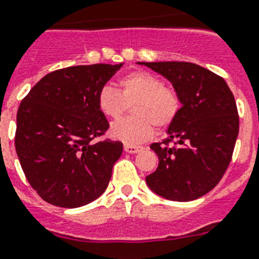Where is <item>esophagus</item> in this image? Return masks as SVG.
Segmentation results:
<instances>
[{
    "label": "esophagus",
    "mask_w": 259,
    "mask_h": 259,
    "mask_svg": "<svg viewBox=\"0 0 259 259\" xmlns=\"http://www.w3.org/2000/svg\"><path fill=\"white\" fill-rule=\"evenodd\" d=\"M123 149H125L126 153L136 154V153H138V151H141V150H142V147H141V146H134V145H129V143H126L125 146H123Z\"/></svg>",
    "instance_id": "34e87169"
}]
</instances>
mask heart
<instances>
[{
    "label": "heart",
    "instance_id": "b5f03b06",
    "mask_svg": "<svg viewBox=\"0 0 259 259\" xmlns=\"http://www.w3.org/2000/svg\"><path fill=\"white\" fill-rule=\"evenodd\" d=\"M119 91L104 85L97 93V106L108 118H118L132 104V116L113 123L110 134L125 143H140L149 140L158 129H167L182 109L178 89L166 85L159 76L147 71H134L118 80Z\"/></svg>",
    "mask_w": 259,
    "mask_h": 259
}]
</instances>
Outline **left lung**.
<instances>
[{
    "label": "left lung",
    "instance_id": "obj_1",
    "mask_svg": "<svg viewBox=\"0 0 259 259\" xmlns=\"http://www.w3.org/2000/svg\"><path fill=\"white\" fill-rule=\"evenodd\" d=\"M140 64L170 80L183 104L168 137L150 145L159 164L147 186L168 200L199 199L219 184L232 160L240 129L233 93L221 76L195 63Z\"/></svg>",
    "mask_w": 259,
    "mask_h": 259
}]
</instances>
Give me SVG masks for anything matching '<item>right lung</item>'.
Masks as SVG:
<instances>
[{"instance_id":"add662e5","label":"right lung","mask_w":259,"mask_h":259,"mask_svg":"<svg viewBox=\"0 0 259 259\" xmlns=\"http://www.w3.org/2000/svg\"><path fill=\"white\" fill-rule=\"evenodd\" d=\"M122 64L56 69L19 104L17 155L30 186L47 203L82 207L109 184L123 146L109 138L95 142L109 129L97 106V93Z\"/></svg>"}]
</instances>
